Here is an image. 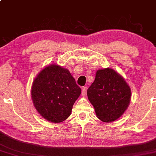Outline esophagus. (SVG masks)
<instances>
[{"instance_id": "obj_1", "label": "esophagus", "mask_w": 156, "mask_h": 156, "mask_svg": "<svg viewBox=\"0 0 156 156\" xmlns=\"http://www.w3.org/2000/svg\"><path fill=\"white\" fill-rule=\"evenodd\" d=\"M87 95V87H83V89H82V95L83 96V97H85Z\"/></svg>"}]
</instances>
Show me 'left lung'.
Segmentation results:
<instances>
[{
    "label": "left lung",
    "instance_id": "1",
    "mask_svg": "<svg viewBox=\"0 0 156 156\" xmlns=\"http://www.w3.org/2000/svg\"><path fill=\"white\" fill-rule=\"evenodd\" d=\"M131 89L122 76L111 68L98 69L87 90L97 117L106 123L120 118L131 100Z\"/></svg>",
    "mask_w": 156,
    "mask_h": 156
}]
</instances>
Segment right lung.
<instances>
[{"mask_svg":"<svg viewBox=\"0 0 156 156\" xmlns=\"http://www.w3.org/2000/svg\"><path fill=\"white\" fill-rule=\"evenodd\" d=\"M80 93V88L69 71L56 64L41 70L31 87V98L37 111L55 123L63 122L69 117Z\"/></svg>","mask_w":156,"mask_h":156,"instance_id":"1","label":"right lung"}]
</instances>
